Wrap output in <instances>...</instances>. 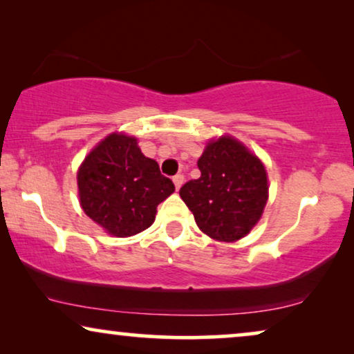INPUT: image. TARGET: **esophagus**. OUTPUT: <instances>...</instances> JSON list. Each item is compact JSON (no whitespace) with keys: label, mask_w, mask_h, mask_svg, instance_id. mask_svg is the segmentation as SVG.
Wrapping results in <instances>:
<instances>
[{"label":"esophagus","mask_w":354,"mask_h":354,"mask_svg":"<svg viewBox=\"0 0 354 354\" xmlns=\"http://www.w3.org/2000/svg\"><path fill=\"white\" fill-rule=\"evenodd\" d=\"M173 183H174V187H176V189H180V187L183 186V183H185V176H183V174H174Z\"/></svg>","instance_id":"1"}]
</instances>
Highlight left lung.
Here are the masks:
<instances>
[{"instance_id": "left-lung-1", "label": "left lung", "mask_w": 354, "mask_h": 354, "mask_svg": "<svg viewBox=\"0 0 354 354\" xmlns=\"http://www.w3.org/2000/svg\"><path fill=\"white\" fill-rule=\"evenodd\" d=\"M197 167L201 178L180 189L197 226L218 241L246 236L261 218L268 197L261 160L238 140L220 138L207 145Z\"/></svg>"}]
</instances>
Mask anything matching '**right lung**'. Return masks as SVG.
Segmentation results:
<instances>
[{
    "mask_svg": "<svg viewBox=\"0 0 354 354\" xmlns=\"http://www.w3.org/2000/svg\"><path fill=\"white\" fill-rule=\"evenodd\" d=\"M77 186L84 212L120 238L147 230L157 205L174 191L158 163L124 134H110L87 155L79 168Z\"/></svg>",
    "mask_w": 354,
    "mask_h": 354,
    "instance_id": "right-lung-1",
    "label": "right lung"
}]
</instances>
